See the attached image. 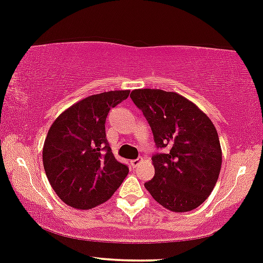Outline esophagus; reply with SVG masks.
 <instances>
[{
  "mask_svg": "<svg viewBox=\"0 0 263 263\" xmlns=\"http://www.w3.org/2000/svg\"><path fill=\"white\" fill-rule=\"evenodd\" d=\"M129 163H131V167H134V168H136L138 164L141 163V160H132Z\"/></svg>",
  "mask_w": 263,
  "mask_h": 263,
  "instance_id": "esophagus-1",
  "label": "esophagus"
}]
</instances>
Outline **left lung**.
Returning <instances> with one entry per match:
<instances>
[{
  "instance_id": "1",
  "label": "left lung",
  "mask_w": 263,
  "mask_h": 263,
  "mask_svg": "<svg viewBox=\"0 0 263 263\" xmlns=\"http://www.w3.org/2000/svg\"><path fill=\"white\" fill-rule=\"evenodd\" d=\"M129 97L148 121L156 146L166 148L152 156L155 176L146 190L170 211L197 209L221 171V145L212 121L177 92L134 89Z\"/></svg>"
}]
</instances>
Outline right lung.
I'll use <instances>...</instances> for the list:
<instances>
[{
  "instance_id": "1",
  "label": "right lung",
  "mask_w": 263,
  "mask_h": 263,
  "mask_svg": "<svg viewBox=\"0 0 263 263\" xmlns=\"http://www.w3.org/2000/svg\"><path fill=\"white\" fill-rule=\"evenodd\" d=\"M129 91H108L79 101L54 120L42 149L46 176L68 206L89 210L116 192L128 167L118 162L106 138L109 109Z\"/></svg>"
}]
</instances>
